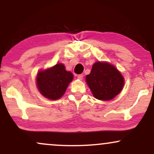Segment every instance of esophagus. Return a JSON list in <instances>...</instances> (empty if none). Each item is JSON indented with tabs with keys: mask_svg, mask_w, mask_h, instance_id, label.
Wrapping results in <instances>:
<instances>
[{
	"mask_svg": "<svg viewBox=\"0 0 154 154\" xmlns=\"http://www.w3.org/2000/svg\"><path fill=\"white\" fill-rule=\"evenodd\" d=\"M77 77H78V78H79V79H82V78H83V75H82V74H80V75H77Z\"/></svg>",
	"mask_w": 154,
	"mask_h": 154,
	"instance_id": "1",
	"label": "esophagus"
}]
</instances>
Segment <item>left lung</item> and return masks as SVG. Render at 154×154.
<instances>
[{"mask_svg": "<svg viewBox=\"0 0 154 154\" xmlns=\"http://www.w3.org/2000/svg\"><path fill=\"white\" fill-rule=\"evenodd\" d=\"M86 82L95 98L100 100L114 98L124 85L122 75L115 67L100 61L93 65L91 73L86 76Z\"/></svg>", "mask_w": 154, "mask_h": 154, "instance_id": "1", "label": "left lung"}]
</instances>
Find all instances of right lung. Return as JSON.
Listing matches in <instances>:
<instances>
[{"mask_svg":"<svg viewBox=\"0 0 154 154\" xmlns=\"http://www.w3.org/2000/svg\"><path fill=\"white\" fill-rule=\"evenodd\" d=\"M73 79L72 72H67L62 63L40 71L37 76V86L43 96L56 100L64 94L70 82Z\"/></svg>","mask_w":154,"mask_h":154,"instance_id":"add662e5","label":"right lung"}]
</instances>
